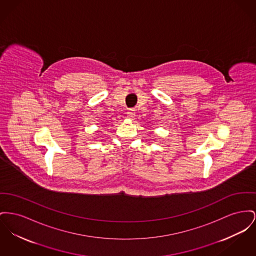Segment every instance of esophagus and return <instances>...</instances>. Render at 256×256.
<instances>
[{
    "label": "esophagus",
    "mask_w": 256,
    "mask_h": 256,
    "mask_svg": "<svg viewBox=\"0 0 256 256\" xmlns=\"http://www.w3.org/2000/svg\"><path fill=\"white\" fill-rule=\"evenodd\" d=\"M126 114H128V118L132 119V118H134V116H136V111H134V109H128V112H126Z\"/></svg>",
    "instance_id": "34e87169"
}]
</instances>
